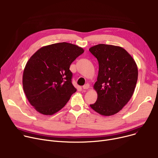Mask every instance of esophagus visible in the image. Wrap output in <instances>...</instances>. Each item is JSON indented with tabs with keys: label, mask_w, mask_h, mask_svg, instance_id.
I'll list each match as a JSON object with an SVG mask.
<instances>
[{
	"label": "esophagus",
	"mask_w": 158,
	"mask_h": 158,
	"mask_svg": "<svg viewBox=\"0 0 158 158\" xmlns=\"http://www.w3.org/2000/svg\"><path fill=\"white\" fill-rule=\"evenodd\" d=\"M89 85L87 83V84L83 86H82V88H83L84 89H87L89 88Z\"/></svg>",
	"instance_id": "1"
}]
</instances>
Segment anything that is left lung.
<instances>
[{
  "label": "left lung",
  "mask_w": 158,
  "mask_h": 158,
  "mask_svg": "<svg viewBox=\"0 0 158 158\" xmlns=\"http://www.w3.org/2000/svg\"><path fill=\"white\" fill-rule=\"evenodd\" d=\"M89 51L97 58L99 66L97 81L94 86L97 99L89 106L100 114L113 115L133 95L138 75L136 63L119 46L98 44Z\"/></svg>",
  "instance_id": "1"
}]
</instances>
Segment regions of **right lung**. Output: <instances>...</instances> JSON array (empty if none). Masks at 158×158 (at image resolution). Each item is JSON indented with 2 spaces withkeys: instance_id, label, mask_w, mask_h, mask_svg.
<instances>
[{
  "instance_id": "add662e5",
  "label": "right lung",
  "mask_w": 158,
  "mask_h": 158,
  "mask_svg": "<svg viewBox=\"0 0 158 158\" xmlns=\"http://www.w3.org/2000/svg\"><path fill=\"white\" fill-rule=\"evenodd\" d=\"M83 52L77 45L62 42L41 47L30 57L23 72V89L38 112L54 114L76 92L70 66Z\"/></svg>"
}]
</instances>
